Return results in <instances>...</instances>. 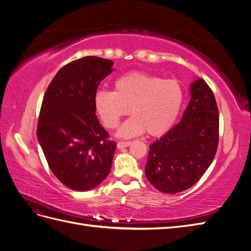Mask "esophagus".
I'll list each match as a JSON object with an SVG mask.
<instances>
[{
  "instance_id": "esophagus-1",
  "label": "esophagus",
  "mask_w": 251,
  "mask_h": 251,
  "mask_svg": "<svg viewBox=\"0 0 251 251\" xmlns=\"http://www.w3.org/2000/svg\"><path fill=\"white\" fill-rule=\"evenodd\" d=\"M131 143H132L131 141H119L117 143V148L118 149H124V148H126V147L130 146Z\"/></svg>"
}]
</instances>
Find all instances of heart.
Wrapping results in <instances>:
<instances>
[{
    "mask_svg": "<svg viewBox=\"0 0 251 251\" xmlns=\"http://www.w3.org/2000/svg\"><path fill=\"white\" fill-rule=\"evenodd\" d=\"M115 91L100 90L94 105L103 125L114 128L121 117L133 114L117 135L131 138L148 132L159 136L176 123L184 102V90L176 79H163L144 72H132L117 78Z\"/></svg>",
    "mask_w": 251,
    "mask_h": 251,
    "instance_id": "1",
    "label": "heart"
}]
</instances>
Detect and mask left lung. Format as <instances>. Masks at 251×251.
<instances>
[{"label":"left lung","mask_w":251,"mask_h":251,"mask_svg":"<svg viewBox=\"0 0 251 251\" xmlns=\"http://www.w3.org/2000/svg\"><path fill=\"white\" fill-rule=\"evenodd\" d=\"M187 108L178 125L150 146L146 175L166 194L192 187L209 168L219 142V111L211 89L202 78L191 85Z\"/></svg>","instance_id":"1"}]
</instances>
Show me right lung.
Returning a JSON list of instances; mask_svg holds the SVG:
<instances>
[{
  "label": "right lung",
  "instance_id": "1",
  "mask_svg": "<svg viewBox=\"0 0 251 251\" xmlns=\"http://www.w3.org/2000/svg\"><path fill=\"white\" fill-rule=\"evenodd\" d=\"M113 62L97 56L60 69L44 95L37 139L52 173L74 191H90L110 173L116 142L96 116L94 97Z\"/></svg>",
  "mask_w": 251,
  "mask_h": 251
}]
</instances>
